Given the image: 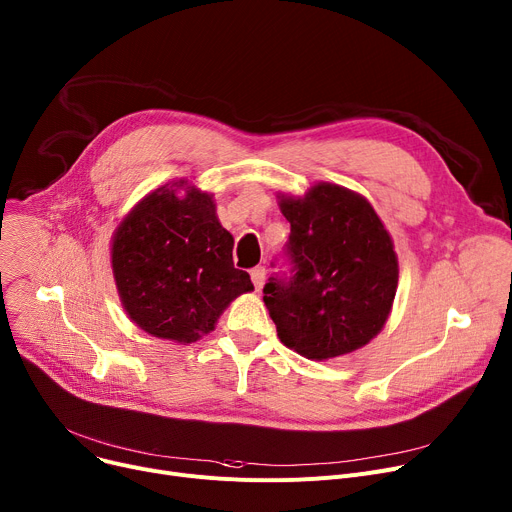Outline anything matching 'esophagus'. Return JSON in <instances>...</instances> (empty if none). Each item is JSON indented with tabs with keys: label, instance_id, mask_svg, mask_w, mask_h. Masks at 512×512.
<instances>
[{
	"label": "esophagus",
	"instance_id": "34e87169",
	"mask_svg": "<svg viewBox=\"0 0 512 512\" xmlns=\"http://www.w3.org/2000/svg\"><path fill=\"white\" fill-rule=\"evenodd\" d=\"M251 280H253L255 290H261V288H263V284H265V269H263V267H255V269H251Z\"/></svg>",
	"mask_w": 512,
	"mask_h": 512
}]
</instances>
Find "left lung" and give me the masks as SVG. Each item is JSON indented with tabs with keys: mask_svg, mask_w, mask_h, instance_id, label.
<instances>
[{
	"mask_svg": "<svg viewBox=\"0 0 512 512\" xmlns=\"http://www.w3.org/2000/svg\"><path fill=\"white\" fill-rule=\"evenodd\" d=\"M278 199L294 274L271 278L263 302L280 342L309 360L360 350L385 327L397 292L389 230L364 195L333 183Z\"/></svg>",
	"mask_w": 512,
	"mask_h": 512,
	"instance_id": "obj_1",
	"label": "left lung"
}]
</instances>
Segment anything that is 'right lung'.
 I'll return each instance as SVG.
<instances>
[{
	"label": "right lung",
	"mask_w": 512,
	"mask_h": 512,
	"mask_svg": "<svg viewBox=\"0 0 512 512\" xmlns=\"http://www.w3.org/2000/svg\"><path fill=\"white\" fill-rule=\"evenodd\" d=\"M232 234L214 195L185 179L140 199L111 238V267L127 317L146 333L193 344L214 331L226 306L253 290L232 263Z\"/></svg>",
	"instance_id": "obj_1"
}]
</instances>
